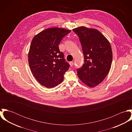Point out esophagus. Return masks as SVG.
<instances>
[{"label": "esophagus", "mask_w": 132, "mask_h": 132, "mask_svg": "<svg viewBox=\"0 0 132 132\" xmlns=\"http://www.w3.org/2000/svg\"><path fill=\"white\" fill-rule=\"evenodd\" d=\"M70 65L71 66V67H72L73 65V64H74V62H73V61H71V62H70Z\"/></svg>", "instance_id": "34e87169"}]
</instances>
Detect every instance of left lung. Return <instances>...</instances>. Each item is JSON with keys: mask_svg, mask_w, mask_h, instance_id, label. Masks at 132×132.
<instances>
[{"mask_svg": "<svg viewBox=\"0 0 132 132\" xmlns=\"http://www.w3.org/2000/svg\"><path fill=\"white\" fill-rule=\"evenodd\" d=\"M73 30L79 38L84 57V63L77 70V75L86 85L94 87L109 72L112 61L111 45L97 29L81 26Z\"/></svg>", "mask_w": 132, "mask_h": 132, "instance_id": "8db88e82", "label": "left lung"}]
</instances>
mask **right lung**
I'll use <instances>...</instances> for the list:
<instances>
[{
  "label": "right lung",
  "mask_w": 132,
  "mask_h": 132,
  "mask_svg": "<svg viewBox=\"0 0 132 132\" xmlns=\"http://www.w3.org/2000/svg\"><path fill=\"white\" fill-rule=\"evenodd\" d=\"M71 30L58 27L47 28L33 38L28 53L31 72L38 82L47 88L61 83L70 64L59 49V44Z\"/></svg>",
  "instance_id": "1"
}]
</instances>
